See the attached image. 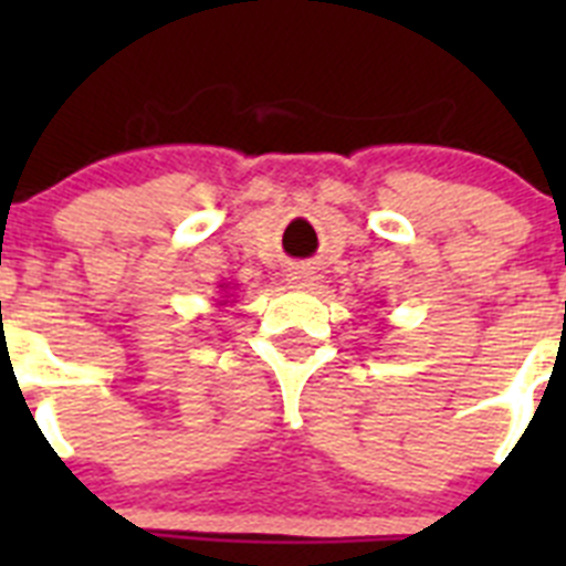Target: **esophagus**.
Masks as SVG:
<instances>
[{
  "label": "esophagus",
  "instance_id": "obj_1",
  "mask_svg": "<svg viewBox=\"0 0 566 566\" xmlns=\"http://www.w3.org/2000/svg\"><path fill=\"white\" fill-rule=\"evenodd\" d=\"M286 277L294 289H312L314 280H317V274H314L308 266H294Z\"/></svg>",
  "mask_w": 566,
  "mask_h": 566
}]
</instances>
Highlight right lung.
Returning <instances> with one entry per match:
<instances>
[{
    "label": "right lung",
    "instance_id": "right-lung-1",
    "mask_svg": "<svg viewBox=\"0 0 566 566\" xmlns=\"http://www.w3.org/2000/svg\"><path fill=\"white\" fill-rule=\"evenodd\" d=\"M221 289H223V286H221ZM218 306H223V303H218Z\"/></svg>",
    "mask_w": 566,
    "mask_h": 566
}]
</instances>
